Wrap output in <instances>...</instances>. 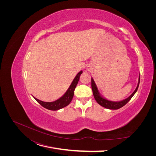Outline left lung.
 <instances>
[{"instance_id": "obj_1", "label": "left lung", "mask_w": 156, "mask_h": 156, "mask_svg": "<svg viewBox=\"0 0 156 156\" xmlns=\"http://www.w3.org/2000/svg\"><path fill=\"white\" fill-rule=\"evenodd\" d=\"M140 76H139L138 85H137L136 89L135 90V91L133 92V94L131 95L129 97H128L127 99L122 101H119V102H112V101H108L107 99H104V98H103L100 95L99 91H98V89L95 83V81H94V79L92 78V89L94 97L95 98V101H97V102L98 104L102 105V107H104L105 108H107V109H118L122 107H123V106L125 104H126L129 102V101L132 99V97L136 92L138 86H139V83H140Z\"/></svg>"}]
</instances>
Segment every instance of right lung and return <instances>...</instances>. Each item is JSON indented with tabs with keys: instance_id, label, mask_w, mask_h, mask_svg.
I'll return each mask as SVG.
<instances>
[{
	"instance_id": "obj_1",
	"label": "right lung",
	"mask_w": 156,
	"mask_h": 156,
	"mask_svg": "<svg viewBox=\"0 0 156 156\" xmlns=\"http://www.w3.org/2000/svg\"><path fill=\"white\" fill-rule=\"evenodd\" d=\"M82 71H80L75 78H74L73 82L71 83L70 87L68 89V90L66 92V93L64 94L63 96H62L61 98H59V99L56 100L54 102H44L42 101H40L37 99H36L35 97V99L41 105L43 106L44 108L49 109V110H52V111H56V110H59L60 109H62L66 106H67L69 104L71 101L73 99V97L74 95V91H75V89L78 84V81L80 80V76L81 75V74L82 73Z\"/></svg>"
}]
</instances>
